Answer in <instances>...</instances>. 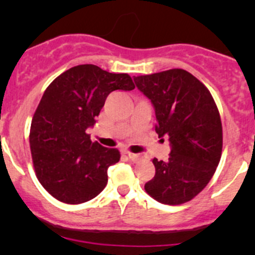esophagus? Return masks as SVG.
I'll return each mask as SVG.
<instances>
[{
	"mask_svg": "<svg viewBox=\"0 0 255 255\" xmlns=\"http://www.w3.org/2000/svg\"><path fill=\"white\" fill-rule=\"evenodd\" d=\"M126 154H127L128 158H129L130 160H132V161H134V163H137V161H138V160H140V158H142V156H140L139 154L129 153V151H126Z\"/></svg>",
	"mask_w": 255,
	"mask_h": 255,
	"instance_id": "esophagus-1",
	"label": "esophagus"
}]
</instances>
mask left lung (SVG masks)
<instances>
[{
  "instance_id": "obj_1",
  "label": "left lung",
  "mask_w": 255,
  "mask_h": 255,
  "mask_svg": "<svg viewBox=\"0 0 255 255\" xmlns=\"http://www.w3.org/2000/svg\"><path fill=\"white\" fill-rule=\"evenodd\" d=\"M133 79L155 110V132L171 146L168 160L153 159L155 175L144 189L161 204H185L206 187L220 163L222 123L215 100L182 69Z\"/></svg>"
}]
</instances>
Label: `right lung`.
<instances>
[{
	"label": "right lung",
	"mask_w": 255,
	"mask_h": 255,
	"mask_svg": "<svg viewBox=\"0 0 255 255\" xmlns=\"http://www.w3.org/2000/svg\"><path fill=\"white\" fill-rule=\"evenodd\" d=\"M134 87L128 74H112L92 64L64 71L47 87L33 116L29 144L35 175L51 196L78 205L105 189L107 169L121 154L91 142L86 129L112 91Z\"/></svg>",
	"instance_id": "add662e5"
}]
</instances>
